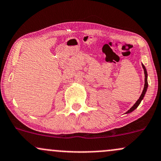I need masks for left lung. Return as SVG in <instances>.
Returning <instances> with one entry per match:
<instances>
[{"label":"left lung","mask_w":161,"mask_h":161,"mask_svg":"<svg viewBox=\"0 0 161 161\" xmlns=\"http://www.w3.org/2000/svg\"><path fill=\"white\" fill-rule=\"evenodd\" d=\"M142 67H143V69H144V76H145V78H144V90H143L142 93H141L140 98H138V100H137V102H135V105H134L133 106L130 108L129 110H128V112H126V114H128V113L132 112L134 110H135V109L137 108V106H138V105H140V103H141V101H142L143 98H144V95H145V93H146V92H147V87H148V83H147V72L146 68H145V66H144V65H142Z\"/></svg>","instance_id":"8db88e82"}]
</instances>
